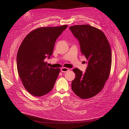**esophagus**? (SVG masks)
Returning <instances> with one entry per match:
<instances>
[{
  "mask_svg": "<svg viewBox=\"0 0 129 129\" xmlns=\"http://www.w3.org/2000/svg\"><path fill=\"white\" fill-rule=\"evenodd\" d=\"M60 70H61V72L63 73H66L67 72H68L70 70L68 68H66V67H63V68L60 69Z\"/></svg>",
  "mask_w": 129,
  "mask_h": 129,
  "instance_id": "esophagus-1",
  "label": "esophagus"
}]
</instances>
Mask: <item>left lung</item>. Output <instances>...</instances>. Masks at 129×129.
<instances>
[{
  "label": "left lung",
  "mask_w": 129,
  "mask_h": 129,
  "mask_svg": "<svg viewBox=\"0 0 129 129\" xmlns=\"http://www.w3.org/2000/svg\"><path fill=\"white\" fill-rule=\"evenodd\" d=\"M70 29L78 40L88 64L84 74L78 69L73 70L76 77L72 89L81 99L90 98L101 91L109 78L112 62L110 44L102 31L90 25H75Z\"/></svg>",
  "instance_id": "1"
}]
</instances>
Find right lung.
<instances>
[{
  "label": "right lung",
  "instance_id": "1",
  "mask_svg": "<svg viewBox=\"0 0 129 129\" xmlns=\"http://www.w3.org/2000/svg\"><path fill=\"white\" fill-rule=\"evenodd\" d=\"M67 25L41 27L30 32L20 45L17 56L19 76L25 89L32 95L41 97L52 90L59 69L47 66L45 58L53 53L57 38Z\"/></svg>",
  "mask_w": 129,
  "mask_h": 129
}]
</instances>
